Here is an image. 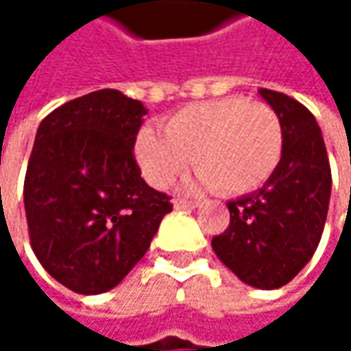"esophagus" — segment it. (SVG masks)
<instances>
[{"instance_id":"34e87169","label":"esophagus","mask_w":351,"mask_h":351,"mask_svg":"<svg viewBox=\"0 0 351 351\" xmlns=\"http://www.w3.org/2000/svg\"><path fill=\"white\" fill-rule=\"evenodd\" d=\"M199 203L197 201H189V199H175L176 209H195Z\"/></svg>"}]
</instances>
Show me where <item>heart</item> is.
Masks as SVG:
<instances>
[{
  "label": "heart",
  "instance_id": "b5f03b06",
  "mask_svg": "<svg viewBox=\"0 0 351 351\" xmlns=\"http://www.w3.org/2000/svg\"><path fill=\"white\" fill-rule=\"evenodd\" d=\"M282 148V123L272 107L223 97L180 109L165 123V134L142 128L136 160L156 189L171 186L193 158L203 184L221 195H244L272 176Z\"/></svg>",
  "mask_w": 351,
  "mask_h": 351
}]
</instances>
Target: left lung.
I'll use <instances>...</instances> for the list:
<instances>
[{
	"label": "left lung",
	"instance_id": "obj_1",
	"mask_svg": "<svg viewBox=\"0 0 351 351\" xmlns=\"http://www.w3.org/2000/svg\"><path fill=\"white\" fill-rule=\"evenodd\" d=\"M258 93L280 117L282 158L264 186L228 203L230 226L211 245L245 285L278 289L315 254L327 219L331 169L313 113L285 93Z\"/></svg>",
	"mask_w": 351,
	"mask_h": 351
}]
</instances>
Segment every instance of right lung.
<instances>
[{
  "label": "right lung",
  "instance_id": "1",
  "mask_svg": "<svg viewBox=\"0 0 351 351\" xmlns=\"http://www.w3.org/2000/svg\"><path fill=\"white\" fill-rule=\"evenodd\" d=\"M144 115L140 101L101 89L56 107L36 132L24 178L30 244L44 270L75 293L119 285L173 211L134 156Z\"/></svg>",
  "mask_w": 351,
  "mask_h": 351
}]
</instances>
